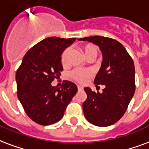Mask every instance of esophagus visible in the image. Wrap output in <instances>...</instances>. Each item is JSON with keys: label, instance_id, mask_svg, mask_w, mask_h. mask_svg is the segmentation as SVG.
Returning a JSON list of instances; mask_svg holds the SVG:
<instances>
[{"label": "esophagus", "instance_id": "34e87169", "mask_svg": "<svg viewBox=\"0 0 149 149\" xmlns=\"http://www.w3.org/2000/svg\"><path fill=\"white\" fill-rule=\"evenodd\" d=\"M77 88H78V91H82V90L84 89V87L81 86H77Z\"/></svg>", "mask_w": 149, "mask_h": 149}]
</instances>
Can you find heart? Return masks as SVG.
Wrapping results in <instances>:
<instances>
[{"label": "heart", "mask_w": 149, "mask_h": 149, "mask_svg": "<svg viewBox=\"0 0 149 149\" xmlns=\"http://www.w3.org/2000/svg\"><path fill=\"white\" fill-rule=\"evenodd\" d=\"M85 56L88 59L95 58L97 55V49L93 44H86L83 46ZM71 49L70 47L66 48L61 55V63L63 65L65 66L69 64V58H70ZM70 78L78 83H84L86 79L91 77V72L87 70H82V69H75L72 70L70 73Z\"/></svg>", "instance_id": "heart-1"}]
</instances>
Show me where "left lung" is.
Segmentation results:
<instances>
[{"label":"left lung","mask_w":149,"mask_h":149,"mask_svg":"<svg viewBox=\"0 0 149 149\" xmlns=\"http://www.w3.org/2000/svg\"><path fill=\"white\" fill-rule=\"evenodd\" d=\"M98 45L103 55L101 67L94 84L104 85L103 92L95 93L85 87L87 98L83 104L84 113L89 122L99 127L113 125L127 111L135 91L134 65L124 45L113 38L91 36L78 39Z\"/></svg>","instance_id":"left-lung-1"}]
</instances>
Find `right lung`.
Segmentation results:
<instances>
[{
  "label": "right lung",
  "instance_id": "add662e5",
  "mask_svg": "<svg viewBox=\"0 0 149 149\" xmlns=\"http://www.w3.org/2000/svg\"><path fill=\"white\" fill-rule=\"evenodd\" d=\"M75 40L45 38L27 52L17 69V98L27 115L38 125H49L60 120L77 93V85L68 80H64L61 87L51 84L63 70L61 55Z\"/></svg>",
  "mask_w": 149,
  "mask_h": 149
}]
</instances>
